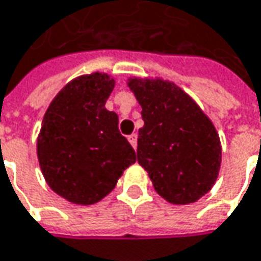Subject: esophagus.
<instances>
[{"instance_id": "obj_1", "label": "esophagus", "mask_w": 261, "mask_h": 261, "mask_svg": "<svg viewBox=\"0 0 261 261\" xmlns=\"http://www.w3.org/2000/svg\"><path fill=\"white\" fill-rule=\"evenodd\" d=\"M128 142H130V144L134 149L137 147V134L136 133H133L131 136H128Z\"/></svg>"}]
</instances>
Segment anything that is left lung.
Listing matches in <instances>:
<instances>
[{
	"instance_id": "1",
	"label": "left lung",
	"mask_w": 261,
	"mask_h": 261,
	"mask_svg": "<svg viewBox=\"0 0 261 261\" xmlns=\"http://www.w3.org/2000/svg\"><path fill=\"white\" fill-rule=\"evenodd\" d=\"M142 107L137 161L156 193L172 204L194 203L215 186L222 164L219 134L196 100L174 82L130 77Z\"/></svg>"
}]
</instances>
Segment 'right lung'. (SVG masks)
Wrapping results in <instances>:
<instances>
[{"instance_id": "obj_1", "label": "right lung", "mask_w": 261, "mask_h": 261, "mask_svg": "<svg viewBox=\"0 0 261 261\" xmlns=\"http://www.w3.org/2000/svg\"><path fill=\"white\" fill-rule=\"evenodd\" d=\"M115 80L92 73L70 80L52 99L42 121L36 153L54 193L89 206L115 188L136 152L119 134L118 115L105 108Z\"/></svg>"}]
</instances>
